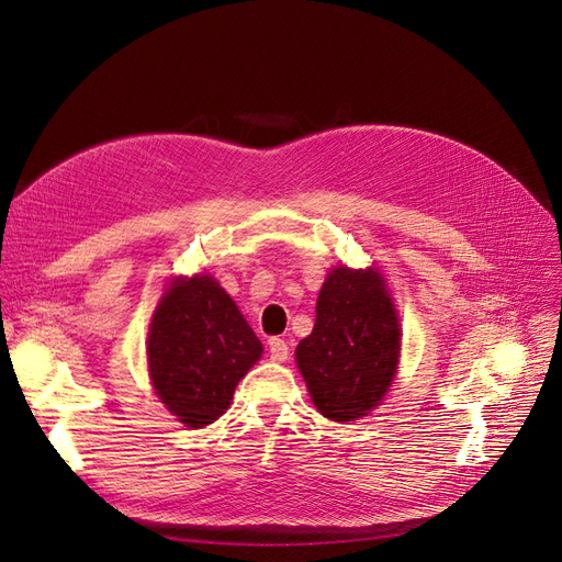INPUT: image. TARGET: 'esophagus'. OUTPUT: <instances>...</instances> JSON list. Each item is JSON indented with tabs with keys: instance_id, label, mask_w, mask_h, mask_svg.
<instances>
[{
	"instance_id": "obj_1",
	"label": "esophagus",
	"mask_w": 562,
	"mask_h": 562,
	"mask_svg": "<svg viewBox=\"0 0 562 562\" xmlns=\"http://www.w3.org/2000/svg\"><path fill=\"white\" fill-rule=\"evenodd\" d=\"M268 355L273 361H286L289 357V345L282 338H270L268 340Z\"/></svg>"
}]
</instances>
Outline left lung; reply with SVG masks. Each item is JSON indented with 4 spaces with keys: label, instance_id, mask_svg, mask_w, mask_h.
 Here are the masks:
<instances>
[{
    "label": "left lung",
    "instance_id": "1",
    "mask_svg": "<svg viewBox=\"0 0 562 562\" xmlns=\"http://www.w3.org/2000/svg\"><path fill=\"white\" fill-rule=\"evenodd\" d=\"M401 324L375 268H334L317 299L313 334L296 347L310 398L326 419L357 422L396 378Z\"/></svg>",
    "mask_w": 562,
    "mask_h": 562
}]
</instances>
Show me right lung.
<instances>
[{
    "mask_svg": "<svg viewBox=\"0 0 562 562\" xmlns=\"http://www.w3.org/2000/svg\"><path fill=\"white\" fill-rule=\"evenodd\" d=\"M148 370L159 401L187 428L217 422L263 345L213 276L176 278L148 330Z\"/></svg>",
    "mask_w": 562,
    "mask_h": 562,
    "instance_id": "obj_1",
    "label": "right lung"
}]
</instances>
